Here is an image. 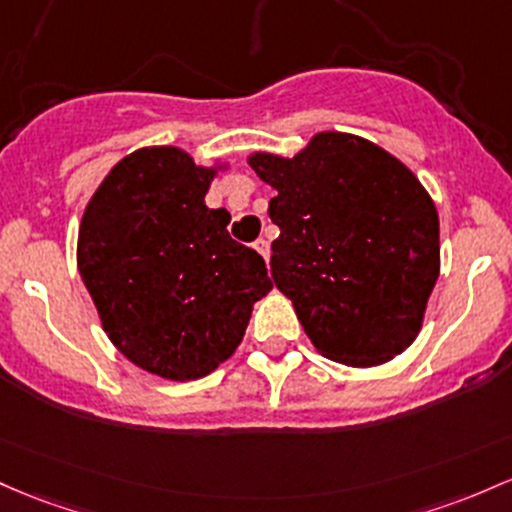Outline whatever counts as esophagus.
<instances>
[{"label": "esophagus", "instance_id": "esophagus-1", "mask_svg": "<svg viewBox=\"0 0 512 512\" xmlns=\"http://www.w3.org/2000/svg\"><path fill=\"white\" fill-rule=\"evenodd\" d=\"M252 247H255V250H257V252H260V255H262V257H265V260H267V257H269V243H267V240H265V238L255 240V245H252Z\"/></svg>", "mask_w": 512, "mask_h": 512}]
</instances>
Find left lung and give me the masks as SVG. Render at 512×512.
<instances>
[{
    "label": "left lung",
    "mask_w": 512,
    "mask_h": 512,
    "mask_svg": "<svg viewBox=\"0 0 512 512\" xmlns=\"http://www.w3.org/2000/svg\"><path fill=\"white\" fill-rule=\"evenodd\" d=\"M250 167L277 189L272 279L320 355L347 367L401 355L440 274V221L415 174L333 131L291 160L252 155Z\"/></svg>",
    "instance_id": "left-lung-1"
}]
</instances>
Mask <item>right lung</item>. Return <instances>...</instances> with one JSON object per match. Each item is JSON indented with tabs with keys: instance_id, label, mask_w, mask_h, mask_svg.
I'll return each mask as SVG.
<instances>
[{
	"instance_id": "add662e5",
	"label": "right lung",
	"mask_w": 512,
	"mask_h": 512,
	"mask_svg": "<svg viewBox=\"0 0 512 512\" xmlns=\"http://www.w3.org/2000/svg\"><path fill=\"white\" fill-rule=\"evenodd\" d=\"M213 170L179 148L123 157L82 216L77 267L111 342L145 372L206 376L243 340L272 289L265 260L209 209Z\"/></svg>"
}]
</instances>
